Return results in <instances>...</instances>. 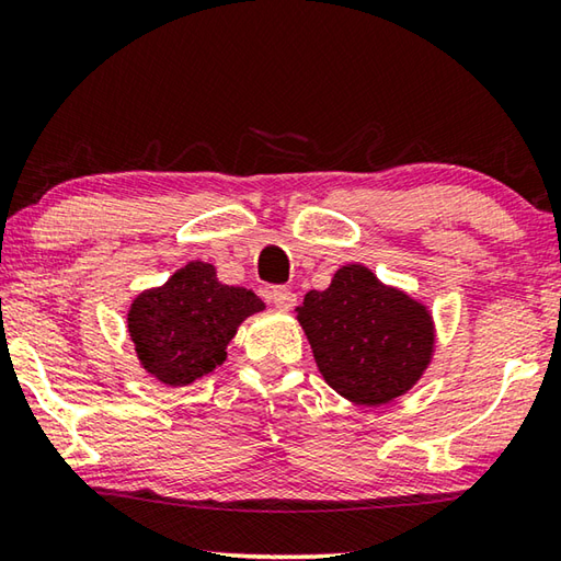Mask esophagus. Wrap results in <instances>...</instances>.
<instances>
[{
    "label": "esophagus",
    "instance_id": "34e87169",
    "mask_svg": "<svg viewBox=\"0 0 561 561\" xmlns=\"http://www.w3.org/2000/svg\"><path fill=\"white\" fill-rule=\"evenodd\" d=\"M268 298L278 310H293L295 302H298V295H295L290 288H285V285H276V288H271Z\"/></svg>",
    "mask_w": 561,
    "mask_h": 561
}]
</instances>
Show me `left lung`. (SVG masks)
<instances>
[{
    "instance_id": "1",
    "label": "left lung",
    "mask_w": 561,
    "mask_h": 561,
    "mask_svg": "<svg viewBox=\"0 0 561 561\" xmlns=\"http://www.w3.org/2000/svg\"><path fill=\"white\" fill-rule=\"evenodd\" d=\"M298 320L327 383L358 405L408 393L435 348L425 305L358 263L336 271L327 290L305 295Z\"/></svg>"
}]
</instances>
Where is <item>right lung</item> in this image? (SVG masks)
Instances as JSON below:
<instances>
[{
    "mask_svg": "<svg viewBox=\"0 0 561 561\" xmlns=\"http://www.w3.org/2000/svg\"><path fill=\"white\" fill-rule=\"evenodd\" d=\"M253 290L221 285L213 263L190 261L131 302L129 334L141 366L165 386H190L227 358L239 324L261 312Z\"/></svg>",
    "mask_w": 561,
    "mask_h": 561,
    "instance_id": "1",
    "label": "right lung"
}]
</instances>
